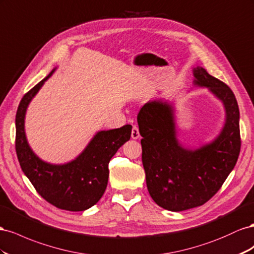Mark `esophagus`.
<instances>
[{
  "label": "esophagus",
  "instance_id": "1",
  "mask_svg": "<svg viewBox=\"0 0 254 254\" xmlns=\"http://www.w3.org/2000/svg\"><path fill=\"white\" fill-rule=\"evenodd\" d=\"M131 137H132L133 139H138L139 137H140L139 129H138V127H137L136 126H134V127H133V128H132V134H131Z\"/></svg>",
  "mask_w": 254,
  "mask_h": 254
}]
</instances>
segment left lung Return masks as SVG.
<instances>
[{"label": "left lung", "instance_id": "8db88e82", "mask_svg": "<svg viewBox=\"0 0 254 254\" xmlns=\"http://www.w3.org/2000/svg\"><path fill=\"white\" fill-rule=\"evenodd\" d=\"M192 73L193 85L207 88L224 107L223 127L212 141L194 149L184 147L177 136L175 107L167 100L149 101L137 116L149 193L171 212L211 199L234 169L241 151L240 110L233 91L200 66Z\"/></svg>", "mask_w": 254, "mask_h": 254}]
</instances>
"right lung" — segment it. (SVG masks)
Here are the masks:
<instances>
[{"instance_id":"1","label":"right lung","mask_w":254,"mask_h":254,"mask_svg":"<svg viewBox=\"0 0 254 254\" xmlns=\"http://www.w3.org/2000/svg\"><path fill=\"white\" fill-rule=\"evenodd\" d=\"M55 70L21 100L16 115V151L22 171L43 199L59 208L81 212L95 205L103 195L110 175L108 163L131 138L132 126L97 132L82 153L66 164L42 161L27 142L25 115L31 101Z\"/></svg>"}]
</instances>
